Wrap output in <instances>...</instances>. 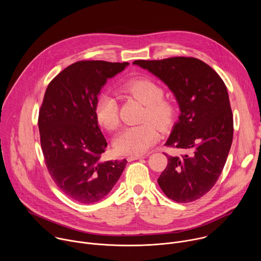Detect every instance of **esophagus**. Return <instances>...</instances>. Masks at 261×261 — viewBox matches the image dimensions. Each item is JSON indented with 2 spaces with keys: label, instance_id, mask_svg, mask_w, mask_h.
<instances>
[{
  "label": "esophagus",
  "instance_id": "esophagus-1",
  "mask_svg": "<svg viewBox=\"0 0 261 261\" xmlns=\"http://www.w3.org/2000/svg\"><path fill=\"white\" fill-rule=\"evenodd\" d=\"M140 158H142L141 155H131V156L127 157V160L129 162H131V161H134V160H137V159H140Z\"/></svg>",
  "mask_w": 261,
  "mask_h": 261
}]
</instances>
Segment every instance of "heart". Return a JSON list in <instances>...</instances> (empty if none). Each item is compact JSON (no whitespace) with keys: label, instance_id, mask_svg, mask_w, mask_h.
I'll list each match as a JSON object with an SVG mask.
<instances>
[{"label":"heart","instance_id":"b5f03b06","mask_svg":"<svg viewBox=\"0 0 261 261\" xmlns=\"http://www.w3.org/2000/svg\"><path fill=\"white\" fill-rule=\"evenodd\" d=\"M122 92L145 105L142 125L124 129L115 140L116 151L122 155L145 153L159 138V127L170 128L176 119L175 105L163 99L164 91L155 82L147 79H134L122 87ZM98 124L107 131H116L120 126L119 105L110 94H102L95 104ZM155 123H154L153 122Z\"/></svg>","mask_w":261,"mask_h":261}]
</instances>
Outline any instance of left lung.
<instances>
[{
    "instance_id": "1",
    "label": "left lung",
    "mask_w": 261,
    "mask_h": 261,
    "mask_svg": "<svg viewBox=\"0 0 261 261\" xmlns=\"http://www.w3.org/2000/svg\"><path fill=\"white\" fill-rule=\"evenodd\" d=\"M133 64L164 82L180 108L165 145L189 153L167 156V166L158 178L160 188L176 202L199 199L218 180L232 143L233 119L226 86L212 67L196 58L137 60Z\"/></svg>"
}]
</instances>
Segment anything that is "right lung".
<instances>
[{"label":"right lung","instance_id":"obj_1","mask_svg":"<svg viewBox=\"0 0 261 261\" xmlns=\"http://www.w3.org/2000/svg\"><path fill=\"white\" fill-rule=\"evenodd\" d=\"M129 63L80 61L49 83L38 126L47 170L58 188L80 203H93L114 188L127 160L101 161L107 142L98 126L95 104L107 79Z\"/></svg>","mask_w":261,"mask_h":261}]
</instances>
